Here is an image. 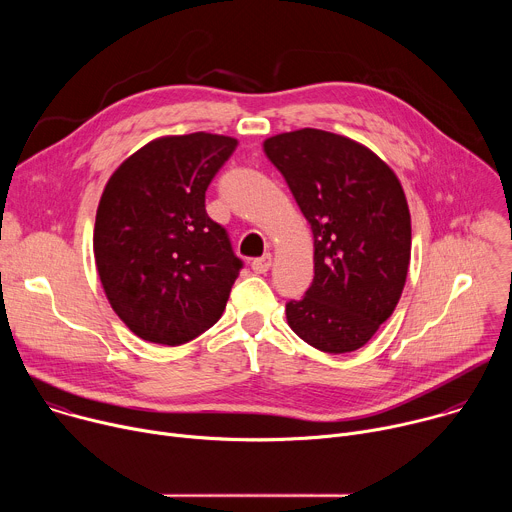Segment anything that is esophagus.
I'll use <instances>...</instances> for the list:
<instances>
[{"mask_svg": "<svg viewBox=\"0 0 512 512\" xmlns=\"http://www.w3.org/2000/svg\"><path fill=\"white\" fill-rule=\"evenodd\" d=\"M271 265H273V255L271 253H265L263 257L253 259V263H251L255 273H267L271 269Z\"/></svg>", "mask_w": 512, "mask_h": 512, "instance_id": "esophagus-1", "label": "esophagus"}]
</instances>
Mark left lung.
I'll list each match as a JSON object with an SVG mask.
<instances>
[{
	"instance_id": "1",
	"label": "left lung",
	"mask_w": 512,
	"mask_h": 512,
	"mask_svg": "<svg viewBox=\"0 0 512 512\" xmlns=\"http://www.w3.org/2000/svg\"><path fill=\"white\" fill-rule=\"evenodd\" d=\"M314 235V281L285 318L310 346L367 344L395 312L411 261V214L397 174L367 145L304 127L263 141Z\"/></svg>"
}]
</instances>
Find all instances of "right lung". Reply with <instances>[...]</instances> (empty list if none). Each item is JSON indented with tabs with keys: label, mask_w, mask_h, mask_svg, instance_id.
Wrapping results in <instances>:
<instances>
[{
	"label": "right lung",
	"mask_w": 512,
	"mask_h": 512,
	"mask_svg": "<svg viewBox=\"0 0 512 512\" xmlns=\"http://www.w3.org/2000/svg\"><path fill=\"white\" fill-rule=\"evenodd\" d=\"M239 141L196 131L152 139L107 180L93 251L105 296L139 338L178 346L223 316L239 275L204 194Z\"/></svg>",
	"instance_id": "1"
}]
</instances>
